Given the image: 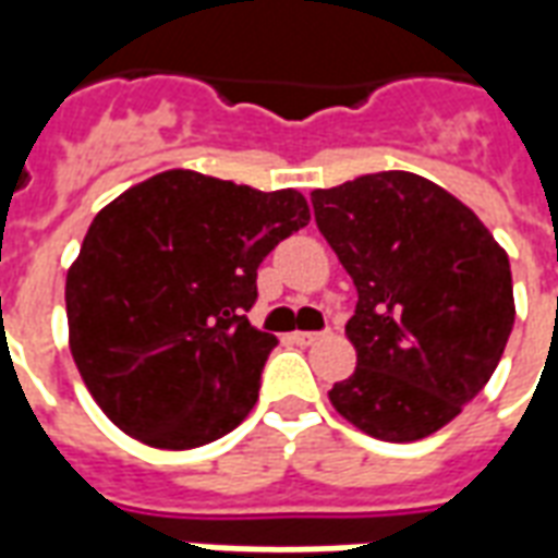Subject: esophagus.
<instances>
[{
    "instance_id": "esophagus-1",
    "label": "esophagus",
    "mask_w": 558,
    "mask_h": 558,
    "mask_svg": "<svg viewBox=\"0 0 558 558\" xmlns=\"http://www.w3.org/2000/svg\"><path fill=\"white\" fill-rule=\"evenodd\" d=\"M323 338H326L323 331H295V335H292V340H295L299 347H314V343H319Z\"/></svg>"
}]
</instances>
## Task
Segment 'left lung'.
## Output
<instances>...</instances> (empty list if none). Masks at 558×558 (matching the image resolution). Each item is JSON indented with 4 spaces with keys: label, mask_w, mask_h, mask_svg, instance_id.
Masks as SVG:
<instances>
[{
    "label": "left lung",
    "mask_w": 558,
    "mask_h": 558,
    "mask_svg": "<svg viewBox=\"0 0 558 558\" xmlns=\"http://www.w3.org/2000/svg\"><path fill=\"white\" fill-rule=\"evenodd\" d=\"M314 218L359 304L355 371L331 407L383 442L442 430L487 386L514 328L508 254L445 187L403 170L311 194Z\"/></svg>",
    "instance_id": "8db88e82"
}]
</instances>
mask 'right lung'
I'll return each instance as SVG.
<instances>
[{
  "label": "right lung",
  "instance_id": "1",
  "mask_svg": "<svg viewBox=\"0 0 558 558\" xmlns=\"http://www.w3.org/2000/svg\"><path fill=\"white\" fill-rule=\"evenodd\" d=\"M299 191L167 170L104 206L68 268V347L119 430L184 451L239 427L275 335L247 323L256 268L307 227Z\"/></svg>",
  "mask_w": 558,
  "mask_h": 558
}]
</instances>
